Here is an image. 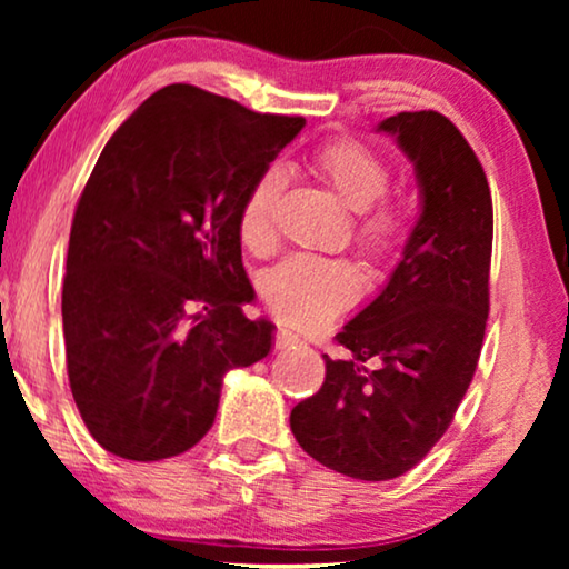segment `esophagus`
<instances>
[{
	"mask_svg": "<svg viewBox=\"0 0 569 569\" xmlns=\"http://www.w3.org/2000/svg\"><path fill=\"white\" fill-rule=\"evenodd\" d=\"M300 345V337L298 333H292L290 329H279L274 333V347L277 349H290V347H298Z\"/></svg>",
	"mask_w": 569,
	"mask_h": 569,
	"instance_id": "34e87169",
	"label": "esophagus"
}]
</instances>
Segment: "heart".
<instances>
[{
	"label": "heart",
	"mask_w": 569,
	"mask_h": 569,
	"mask_svg": "<svg viewBox=\"0 0 569 569\" xmlns=\"http://www.w3.org/2000/svg\"><path fill=\"white\" fill-rule=\"evenodd\" d=\"M313 170L331 186L341 204L357 212L355 238L370 259H386L401 246V212L383 197L391 166L357 139H331L313 152ZM284 173L267 168L248 189L238 212V236L251 251H263L274 238V204ZM261 295L279 321L310 329L347 310L360 295V274L339 259L290 256L261 279Z\"/></svg>",
	"instance_id": "1"
}]
</instances>
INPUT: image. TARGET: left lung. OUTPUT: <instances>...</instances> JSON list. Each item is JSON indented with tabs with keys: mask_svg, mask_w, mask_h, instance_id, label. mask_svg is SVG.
Wrapping results in <instances>:
<instances>
[{
	"mask_svg": "<svg viewBox=\"0 0 569 569\" xmlns=\"http://www.w3.org/2000/svg\"><path fill=\"white\" fill-rule=\"evenodd\" d=\"M378 131L415 166L422 212L383 290L337 333L345 357L323 355L321 391L290 415L308 456L362 481L415 469L453 422L485 341L492 261L489 183L456 123L403 111Z\"/></svg>",
	"mask_w": 569,
	"mask_h": 569,
	"instance_id": "8db88e82",
	"label": "left lung"
}]
</instances>
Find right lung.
Instances as JSON below:
<instances>
[{
  "mask_svg": "<svg viewBox=\"0 0 569 569\" xmlns=\"http://www.w3.org/2000/svg\"><path fill=\"white\" fill-rule=\"evenodd\" d=\"M302 127L178 82L108 139L77 201L61 290L69 388L108 453L193 448L224 372L269 355L274 326L243 313L253 287L238 212Z\"/></svg>",
  "mask_w": 569,
  "mask_h": 569,
  "instance_id": "1",
  "label": "right lung"
}]
</instances>
